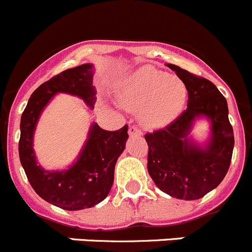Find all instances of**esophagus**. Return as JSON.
<instances>
[{
	"instance_id": "34e87169",
	"label": "esophagus",
	"mask_w": 252,
	"mask_h": 252,
	"mask_svg": "<svg viewBox=\"0 0 252 252\" xmlns=\"http://www.w3.org/2000/svg\"><path fill=\"white\" fill-rule=\"evenodd\" d=\"M128 135L130 136H141L142 132L138 130L137 127H136L135 125H132V126H130V128H128Z\"/></svg>"
}]
</instances>
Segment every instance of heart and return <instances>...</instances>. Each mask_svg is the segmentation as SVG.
Returning a JSON list of instances; mask_svg holds the SVG:
<instances>
[{
	"label": "heart",
	"instance_id": "obj_1",
	"mask_svg": "<svg viewBox=\"0 0 252 252\" xmlns=\"http://www.w3.org/2000/svg\"><path fill=\"white\" fill-rule=\"evenodd\" d=\"M116 97L126 110L140 111V120L146 127L162 128L184 111L188 87L181 78L147 64L120 81Z\"/></svg>",
	"mask_w": 252,
	"mask_h": 252
}]
</instances>
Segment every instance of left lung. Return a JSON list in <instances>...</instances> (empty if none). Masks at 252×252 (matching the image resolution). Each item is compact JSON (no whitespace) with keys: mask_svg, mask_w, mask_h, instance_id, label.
Returning <instances> with one entry per match:
<instances>
[{"mask_svg":"<svg viewBox=\"0 0 252 252\" xmlns=\"http://www.w3.org/2000/svg\"><path fill=\"white\" fill-rule=\"evenodd\" d=\"M188 87V108L166 128L147 133V171L158 189L180 200H197L220 185L230 167L234 131L227 101L218 87L176 64L167 63ZM210 124L209 137L198 144L192 137L196 121Z\"/></svg>","mask_w":252,"mask_h":252,"instance_id":"1","label":"left lung"}]
</instances>
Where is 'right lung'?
I'll use <instances>...</instances> for the list:
<instances>
[{
    "label": "right lung",
    "instance_id": "obj_1",
    "mask_svg": "<svg viewBox=\"0 0 252 252\" xmlns=\"http://www.w3.org/2000/svg\"><path fill=\"white\" fill-rule=\"evenodd\" d=\"M94 64L84 63L55 76L34 90L21 116L18 154L32 189L45 201L68 211L90 209L107 197L114 184L115 165L128 138V127L105 131L92 122L76 160L62 170H45L37 162L33 136L43 110L57 94H72L94 108Z\"/></svg>",
    "mask_w": 252,
    "mask_h": 252
}]
</instances>
